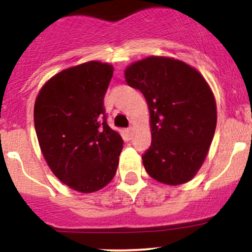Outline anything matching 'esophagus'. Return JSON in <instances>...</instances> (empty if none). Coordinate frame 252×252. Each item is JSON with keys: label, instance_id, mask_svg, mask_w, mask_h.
Returning <instances> with one entry per match:
<instances>
[{"label": "esophagus", "instance_id": "1", "mask_svg": "<svg viewBox=\"0 0 252 252\" xmlns=\"http://www.w3.org/2000/svg\"><path fill=\"white\" fill-rule=\"evenodd\" d=\"M126 136H128V139H130L131 135H133V128H128L126 130Z\"/></svg>", "mask_w": 252, "mask_h": 252}]
</instances>
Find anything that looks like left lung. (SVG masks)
Instances as JSON below:
<instances>
[{
	"instance_id": "8db88e82",
	"label": "left lung",
	"mask_w": 252,
	"mask_h": 252,
	"mask_svg": "<svg viewBox=\"0 0 252 252\" xmlns=\"http://www.w3.org/2000/svg\"><path fill=\"white\" fill-rule=\"evenodd\" d=\"M126 81L147 101L151 146L142 155L150 177L168 185L192 179L217 124L216 100L192 67L168 57H147L126 69Z\"/></svg>"
}]
</instances>
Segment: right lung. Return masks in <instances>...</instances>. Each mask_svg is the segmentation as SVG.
Returning a JSON list of instances; mask_svg holds the SVG:
<instances>
[{
  "instance_id": "obj_1",
  "label": "right lung",
  "mask_w": 252,
  "mask_h": 252,
  "mask_svg": "<svg viewBox=\"0 0 252 252\" xmlns=\"http://www.w3.org/2000/svg\"><path fill=\"white\" fill-rule=\"evenodd\" d=\"M113 67L97 61L56 74L35 101L34 123L53 174L79 192H94L113 179L123 149L107 124L103 98Z\"/></svg>"
}]
</instances>
